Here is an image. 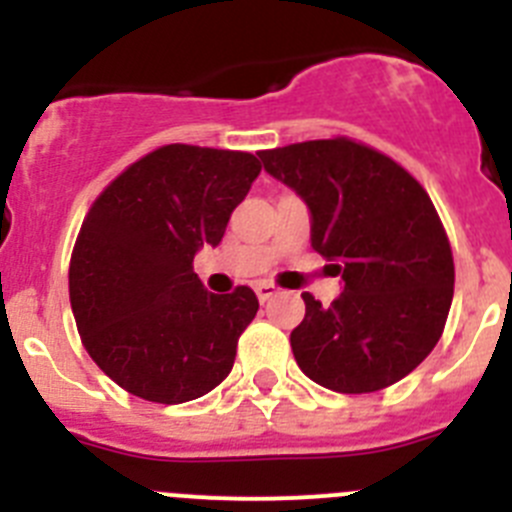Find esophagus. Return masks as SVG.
<instances>
[{
	"instance_id": "1",
	"label": "esophagus",
	"mask_w": 512,
	"mask_h": 512,
	"mask_svg": "<svg viewBox=\"0 0 512 512\" xmlns=\"http://www.w3.org/2000/svg\"><path fill=\"white\" fill-rule=\"evenodd\" d=\"M253 289H256V295H259L261 302H266V300H271V297L279 295V287L271 282H259Z\"/></svg>"
}]
</instances>
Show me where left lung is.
<instances>
[{"label":"left lung","mask_w":512,"mask_h":512,"mask_svg":"<svg viewBox=\"0 0 512 512\" xmlns=\"http://www.w3.org/2000/svg\"><path fill=\"white\" fill-rule=\"evenodd\" d=\"M312 215V248L338 261L343 292H310L289 343L302 372L343 395L377 392L431 354L454 297L449 235L423 184L377 148L346 135L259 153Z\"/></svg>","instance_id":"1"}]
</instances>
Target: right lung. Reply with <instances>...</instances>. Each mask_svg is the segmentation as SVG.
<instances>
[{
  "mask_svg": "<svg viewBox=\"0 0 512 512\" xmlns=\"http://www.w3.org/2000/svg\"><path fill=\"white\" fill-rule=\"evenodd\" d=\"M259 158L169 143L115 176L89 207L69 266L84 348L115 384L161 405L197 400L233 369L259 300L251 287L212 295L194 253L223 241Z\"/></svg>",
  "mask_w": 512,
  "mask_h": 512,
  "instance_id": "1",
  "label": "right lung"
}]
</instances>
